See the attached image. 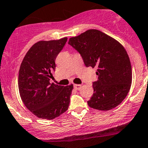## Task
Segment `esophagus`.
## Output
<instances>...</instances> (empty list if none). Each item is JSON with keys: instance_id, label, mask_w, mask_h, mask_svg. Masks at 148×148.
<instances>
[{"instance_id": "34e87169", "label": "esophagus", "mask_w": 148, "mask_h": 148, "mask_svg": "<svg viewBox=\"0 0 148 148\" xmlns=\"http://www.w3.org/2000/svg\"><path fill=\"white\" fill-rule=\"evenodd\" d=\"M81 88V85L80 84H74V88H75L76 90H80Z\"/></svg>"}]
</instances>
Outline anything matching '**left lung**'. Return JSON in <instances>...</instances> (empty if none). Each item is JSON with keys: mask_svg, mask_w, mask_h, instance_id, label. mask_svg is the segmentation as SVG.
<instances>
[{"mask_svg": "<svg viewBox=\"0 0 148 148\" xmlns=\"http://www.w3.org/2000/svg\"><path fill=\"white\" fill-rule=\"evenodd\" d=\"M68 44L81 54L86 67H96L97 81L88 106L109 110L126 98L132 80V65L127 52L119 42L98 29H88L70 38Z\"/></svg>", "mask_w": 148, "mask_h": 148, "instance_id": "obj_1", "label": "left lung"}]
</instances>
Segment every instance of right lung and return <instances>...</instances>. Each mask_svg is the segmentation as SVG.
I'll list each match as a JSON object with an SVG mask.
<instances>
[{"label": "right lung", "instance_id": "add662e5", "mask_svg": "<svg viewBox=\"0 0 148 148\" xmlns=\"http://www.w3.org/2000/svg\"><path fill=\"white\" fill-rule=\"evenodd\" d=\"M67 38L37 42L24 57L19 72L18 86L26 108L40 119L51 120L68 109L73 85L51 84L55 60Z\"/></svg>", "mask_w": 148, "mask_h": 148}]
</instances>
